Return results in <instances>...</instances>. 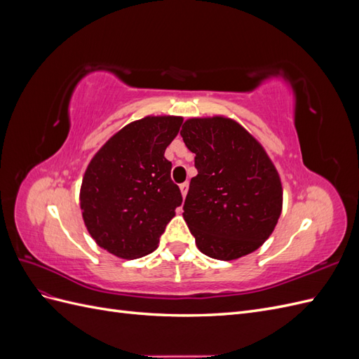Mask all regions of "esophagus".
<instances>
[{"label":"esophagus","instance_id":"esophagus-1","mask_svg":"<svg viewBox=\"0 0 359 359\" xmlns=\"http://www.w3.org/2000/svg\"><path fill=\"white\" fill-rule=\"evenodd\" d=\"M180 190H181L182 198H186V194H187V191H189V184H187V182H182L181 186H180Z\"/></svg>","mask_w":359,"mask_h":359}]
</instances>
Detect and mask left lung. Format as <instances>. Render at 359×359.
I'll use <instances>...</instances> for the list:
<instances>
[{"instance_id":"8db88e82","label":"left lung","mask_w":359,"mask_h":359,"mask_svg":"<svg viewBox=\"0 0 359 359\" xmlns=\"http://www.w3.org/2000/svg\"><path fill=\"white\" fill-rule=\"evenodd\" d=\"M181 136L196 154L198 175L190 181L182 217L198 248L219 260L255 252L273 233L283 206L274 163L231 118H190Z\"/></svg>"}]
</instances>
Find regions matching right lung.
Returning a JSON list of instances; mask_svg holds the SVG:
<instances>
[{
  "label": "right lung",
  "instance_id": "1",
  "mask_svg": "<svg viewBox=\"0 0 359 359\" xmlns=\"http://www.w3.org/2000/svg\"><path fill=\"white\" fill-rule=\"evenodd\" d=\"M182 116H145L115 133L91 158L81 186L83 223L97 245L121 259L157 248L182 196L165 151Z\"/></svg>",
  "mask_w": 359,
  "mask_h": 359
}]
</instances>
